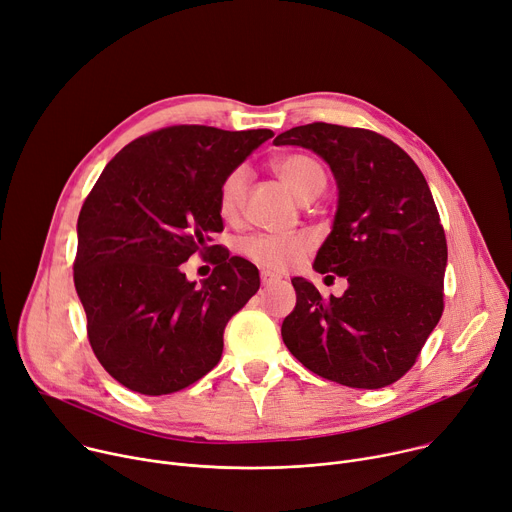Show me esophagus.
<instances>
[{"instance_id":"esophagus-1","label":"esophagus","mask_w":512,"mask_h":512,"mask_svg":"<svg viewBox=\"0 0 512 512\" xmlns=\"http://www.w3.org/2000/svg\"><path fill=\"white\" fill-rule=\"evenodd\" d=\"M277 282H280V277L269 273V271H261V284L263 286H271V284H277Z\"/></svg>"}]
</instances>
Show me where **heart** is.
<instances>
[{"instance_id":"1","label":"heart","mask_w":512,"mask_h":512,"mask_svg":"<svg viewBox=\"0 0 512 512\" xmlns=\"http://www.w3.org/2000/svg\"><path fill=\"white\" fill-rule=\"evenodd\" d=\"M277 175L294 192L302 202L314 200L324 188V171L322 167L308 155L290 153L273 163ZM251 181V169L243 163L230 169L218 190V210L222 218H237L245 206L247 190ZM243 257L265 271L282 273L298 263L312 251V239L308 235L294 237H273V235H253L241 241L239 245Z\"/></svg>"}]
</instances>
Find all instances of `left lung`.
I'll list each match as a JSON object with an SVG mask.
<instances>
[{
    "label": "left lung",
    "instance_id": "1",
    "mask_svg": "<svg viewBox=\"0 0 512 512\" xmlns=\"http://www.w3.org/2000/svg\"><path fill=\"white\" fill-rule=\"evenodd\" d=\"M273 143L310 149L331 165L339 206L314 269L349 284L341 298L324 300L294 277L296 308L282 324L284 343L324 380L390 386L414 365L443 314L447 241L429 183L374 130L312 122Z\"/></svg>",
    "mask_w": 512,
    "mask_h": 512
}]
</instances>
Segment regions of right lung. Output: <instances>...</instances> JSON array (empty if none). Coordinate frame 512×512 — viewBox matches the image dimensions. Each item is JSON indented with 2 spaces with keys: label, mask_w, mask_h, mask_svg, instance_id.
I'll list each match as a JSON object with an SVG mask.
<instances>
[{
  "label": "right lung",
  "mask_w": 512,
  "mask_h": 512,
  "mask_svg": "<svg viewBox=\"0 0 512 512\" xmlns=\"http://www.w3.org/2000/svg\"><path fill=\"white\" fill-rule=\"evenodd\" d=\"M273 132L179 124L126 145L102 171L77 220L73 280L87 339L132 392L173 394L220 361L226 322L259 290V271L208 247L222 230L218 190ZM215 250L202 287L178 265Z\"/></svg>",
  "instance_id": "right-lung-1"
}]
</instances>
